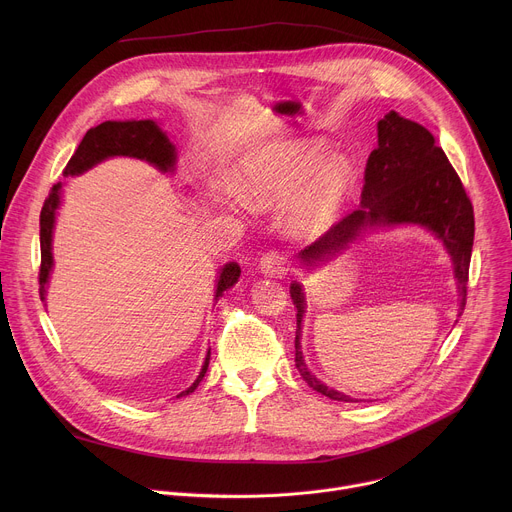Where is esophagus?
I'll return each mask as SVG.
<instances>
[{
    "label": "esophagus",
    "instance_id": "esophagus-1",
    "mask_svg": "<svg viewBox=\"0 0 512 512\" xmlns=\"http://www.w3.org/2000/svg\"><path fill=\"white\" fill-rule=\"evenodd\" d=\"M259 269L267 277H285L287 275V259L277 251H269L261 257Z\"/></svg>",
    "mask_w": 512,
    "mask_h": 512
}]
</instances>
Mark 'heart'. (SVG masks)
I'll use <instances>...</instances> for the list:
<instances>
[{"mask_svg": "<svg viewBox=\"0 0 512 512\" xmlns=\"http://www.w3.org/2000/svg\"><path fill=\"white\" fill-rule=\"evenodd\" d=\"M237 190L255 208L289 202L287 229L296 237L322 233L346 204L352 186V164L330 156L322 137H304L249 152L237 170Z\"/></svg>", "mask_w": 512, "mask_h": 512, "instance_id": "heart-1", "label": "heart"}]
</instances>
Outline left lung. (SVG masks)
Wrapping results in <instances>:
<instances>
[{
  "instance_id": "1",
  "label": "left lung",
  "mask_w": 512,
  "mask_h": 512,
  "mask_svg": "<svg viewBox=\"0 0 512 512\" xmlns=\"http://www.w3.org/2000/svg\"><path fill=\"white\" fill-rule=\"evenodd\" d=\"M379 145L371 152L364 168L360 208L344 216L324 237L298 253L300 263L314 271L346 251L367 231L399 225H417L440 239L452 259L458 283L462 316L466 306V283L474 245V210L466 190L448 162L435 137L423 125L389 111L377 123ZM289 296L298 314L296 330V369L318 393L352 403L350 395L330 389L306 367L302 352V324L306 314L304 285L294 281Z\"/></svg>"
}]
</instances>
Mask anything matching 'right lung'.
<instances>
[{"mask_svg": "<svg viewBox=\"0 0 512 512\" xmlns=\"http://www.w3.org/2000/svg\"><path fill=\"white\" fill-rule=\"evenodd\" d=\"M135 158L148 162L162 174H174L176 172V162H178V152L176 145L170 141L168 133L158 125L154 119H131V121H105L97 127H91L83 141L79 143L77 152L72 154L68 160L62 176H81L95 168L97 164L109 160V158ZM62 182L54 184L44 206L40 212V253H42V263H40V300L46 302V287L50 281V273L54 267V257H52V235H54V225H56V210L60 208L62 202ZM241 277V267L235 261H229L221 267L216 277V289H214V300L223 298L225 291L231 289ZM46 306V304H44ZM208 362H210V348L206 352V358L202 362V369L196 377V381L182 391L176 397H184L194 393V389L200 385L208 371Z\"/></svg>", "mask_w": 512, "mask_h": 512, "instance_id": "right-lung-1", "label": "right lung"}]
</instances>
